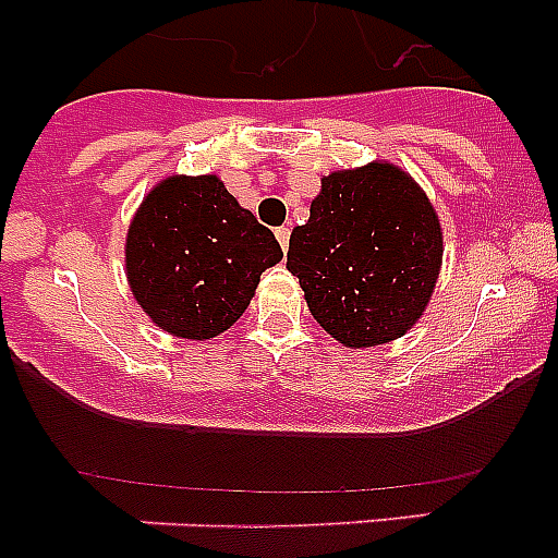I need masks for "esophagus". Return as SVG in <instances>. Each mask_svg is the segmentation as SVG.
<instances>
[{"label": "esophagus", "instance_id": "34e87169", "mask_svg": "<svg viewBox=\"0 0 558 558\" xmlns=\"http://www.w3.org/2000/svg\"><path fill=\"white\" fill-rule=\"evenodd\" d=\"M276 240H279L282 251H288V243H290V229H288V226H279V229H276Z\"/></svg>", "mask_w": 558, "mask_h": 558}]
</instances>
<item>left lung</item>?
I'll use <instances>...</instances> for the list:
<instances>
[{"label":"left lung","instance_id":"1","mask_svg":"<svg viewBox=\"0 0 558 558\" xmlns=\"http://www.w3.org/2000/svg\"><path fill=\"white\" fill-rule=\"evenodd\" d=\"M441 265V226L411 175L393 165L322 181L310 220L290 234L288 270L313 318L347 347H379L425 313Z\"/></svg>","mask_w":558,"mask_h":558}]
</instances>
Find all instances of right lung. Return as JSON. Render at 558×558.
<instances>
[{"label": "right lung", "mask_w": 558, "mask_h": 558, "mask_svg": "<svg viewBox=\"0 0 558 558\" xmlns=\"http://www.w3.org/2000/svg\"><path fill=\"white\" fill-rule=\"evenodd\" d=\"M282 259L265 229L215 175H172L142 201L125 265L136 302L170 335L206 340L248 310L263 270Z\"/></svg>", "instance_id": "1"}]
</instances>
